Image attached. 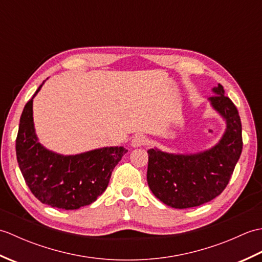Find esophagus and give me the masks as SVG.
<instances>
[{
  "label": "esophagus",
  "instance_id": "esophagus-1",
  "mask_svg": "<svg viewBox=\"0 0 262 262\" xmlns=\"http://www.w3.org/2000/svg\"><path fill=\"white\" fill-rule=\"evenodd\" d=\"M147 140L144 135H135L132 140V146L133 147H141L143 145H146Z\"/></svg>",
  "mask_w": 262,
  "mask_h": 262
}]
</instances>
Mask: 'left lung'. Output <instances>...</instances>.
Segmentation results:
<instances>
[{
    "mask_svg": "<svg viewBox=\"0 0 262 262\" xmlns=\"http://www.w3.org/2000/svg\"><path fill=\"white\" fill-rule=\"evenodd\" d=\"M208 100L226 121L220 142L196 154H173L148 149L147 183L154 196L173 208H190L223 192L242 152V125L236 107L221 84Z\"/></svg>",
    "mask_w": 262,
    "mask_h": 262,
    "instance_id": "8db88e82",
    "label": "left lung"
}]
</instances>
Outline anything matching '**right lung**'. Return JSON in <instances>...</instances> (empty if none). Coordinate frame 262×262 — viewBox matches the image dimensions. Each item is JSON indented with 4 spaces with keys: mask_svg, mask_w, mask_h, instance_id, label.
Wrapping results in <instances>:
<instances>
[{
    "mask_svg": "<svg viewBox=\"0 0 262 262\" xmlns=\"http://www.w3.org/2000/svg\"><path fill=\"white\" fill-rule=\"evenodd\" d=\"M42 84L22 111L16 160L27 186L38 200L55 208L77 209L96 202L107 189L114 168L127 149L114 146L62 155L43 147L38 142L32 117V100Z\"/></svg>",
    "mask_w": 262,
    "mask_h": 262,
    "instance_id": "1",
    "label": "right lung"
}]
</instances>
